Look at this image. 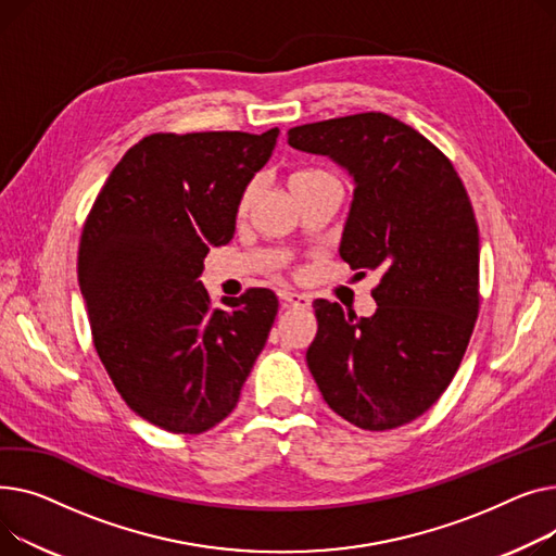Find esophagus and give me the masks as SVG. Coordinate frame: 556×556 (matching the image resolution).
I'll return each instance as SVG.
<instances>
[{
  "mask_svg": "<svg viewBox=\"0 0 556 556\" xmlns=\"http://www.w3.org/2000/svg\"><path fill=\"white\" fill-rule=\"evenodd\" d=\"M278 299L287 307H301V309H305V307L312 305V299L307 296V293H299V291H285L282 289V291H278Z\"/></svg>",
  "mask_w": 556,
  "mask_h": 556,
  "instance_id": "34e87169",
  "label": "esophagus"
}]
</instances>
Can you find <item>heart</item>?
I'll list each match as a JSON object with an SVG mask.
<instances>
[{"instance_id": "heart-1", "label": "heart", "mask_w": 556, "mask_h": 556, "mask_svg": "<svg viewBox=\"0 0 556 556\" xmlns=\"http://www.w3.org/2000/svg\"><path fill=\"white\" fill-rule=\"evenodd\" d=\"M318 179H334L328 170H320V168H307V170H299V173H293L291 177H289V188H291V192L296 190V188H301V186H305V184H312V181H318ZM253 186H249L244 192H242V198H240V213H244L247 208H249V204H251V200H253Z\"/></svg>"}]
</instances>
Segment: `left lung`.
Masks as SVG:
<instances>
[{
    "label": "left lung",
    "mask_w": 556,
    "mask_h": 556,
    "mask_svg": "<svg viewBox=\"0 0 556 556\" xmlns=\"http://www.w3.org/2000/svg\"><path fill=\"white\" fill-rule=\"evenodd\" d=\"M287 143L348 173L341 257L358 274L381 271L372 316L314 301L309 372L354 427H402L440 400L473 332L480 238L469 194L429 139L381 112L291 127Z\"/></svg>",
    "instance_id": "left-lung-1"
}]
</instances>
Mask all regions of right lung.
<instances>
[{
  "mask_svg": "<svg viewBox=\"0 0 556 556\" xmlns=\"http://www.w3.org/2000/svg\"><path fill=\"white\" fill-rule=\"evenodd\" d=\"M278 135H150L116 163L83 228L78 285L96 352L125 404L163 431L219 424L267 343L276 293L249 289L213 309L200 276L206 253L233 238Z\"/></svg>",
  "mask_w": 556,
  "mask_h": 556,
  "instance_id": "1",
  "label": "right lung"
}]
</instances>
